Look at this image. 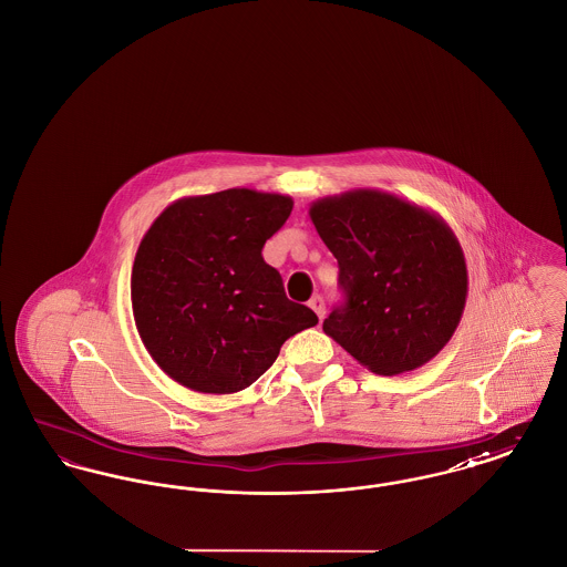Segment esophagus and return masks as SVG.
Listing matches in <instances>:
<instances>
[{
  "mask_svg": "<svg viewBox=\"0 0 567 567\" xmlns=\"http://www.w3.org/2000/svg\"><path fill=\"white\" fill-rule=\"evenodd\" d=\"M308 306L317 312V317L323 321L324 317V299L321 296H315L310 301H308Z\"/></svg>",
  "mask_w": 567,
  "mask_h": 567,
  "instance_id": "obj_1",
  "label": "esophagus"
}]
</instances>
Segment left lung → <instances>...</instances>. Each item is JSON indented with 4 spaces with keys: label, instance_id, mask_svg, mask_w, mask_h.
Wrapping results in <instances>:
<instances>
[{
    "label": "left lung",
    "instance_id": "1",
    "mask_svg": "<svg viewBox=\"0 0 567 567\" xmlns=\"http://www.w3.org/2000/svg\"><path fill=\"white\" fill-rule=\"evenodd\" d=\"M310 218L340 268L344 303L323 331L380 377L416 370L457 329L467 268L457 236L432 210L378 189L312 202Z\"/></svg>",
    "mask_w": 567,
    "mask_h": 567
}]
</instances>
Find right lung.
<instances>
[{
  "label": "right lung",
  "mask_w": 567,
  "mask_h": 567,
  "mask_svg": "<svg viewBox=\"0 0 567 567\" xmlns=\"http://www.w3.org/2000/svg\"><path fill=\"white\" fill-rule=\"evenodd\" d=\"M291 210L289 195L218 190L176 199L144 234L132 270L135 327L172 380L238 393L291 336L319 323L261 257Z\"/></svg>",
  "instance_id": "1"
}]
</instances>
